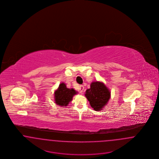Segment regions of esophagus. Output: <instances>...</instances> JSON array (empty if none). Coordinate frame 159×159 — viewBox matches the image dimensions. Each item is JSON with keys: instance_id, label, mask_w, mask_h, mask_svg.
Wrapping results in <instances>:
<instances>
[{"instance_id": "esophagus-1", "label": "esophagus", "mask_w": 159, "mask_h": 159, "mask_svg": "<svg viewBox=\"0 0 159 159\" xmlns=\"http://www.w3.org/2000/svg\"><path fill=\"white\" fill-rule=\"evenodd\" d=\"M83 89H84V86L83 85H80L79 86V92L80 93H82L83 92Z\"/></svg>"}]
</instances>
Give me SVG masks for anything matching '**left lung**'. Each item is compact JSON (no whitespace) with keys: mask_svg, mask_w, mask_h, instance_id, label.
I'll return each mask as SVG.
<instances>
[{"mask_svg":"<svg viewBox=\"0 0 159 159\" xmlns=\"http://www.w3.org/2000/svg\"><path fill=\"white\" fill-rule=\"evenodd\" d=\"M90 86L85 92V97L94 110H102L110 98L111 92L104 83L101 82H93Z\"/></svg>","mask_w":159,"mask_h":159,"instance_id":"obj_1","label":"left lung"}]
</instances>
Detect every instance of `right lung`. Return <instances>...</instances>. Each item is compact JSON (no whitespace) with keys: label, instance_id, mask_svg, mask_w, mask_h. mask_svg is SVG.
<instances>
[{"label":"right lung","instance_id":"add662e5","mask_svg":"<svg viewBox=\"0 0 159 159\" xmlns=\"http://www.w3.org/2000/svg\"><path fill=\"white\" fill-rule=\"evenodd\" d=\"M77 93V92L74 89L67 88L65 83H61L54 93L55 102L56 104L61 107L67 106L69 102L72 101L73 96Z\"/></svg>","mask_w":159,"mask_h":159}]
</instances>
